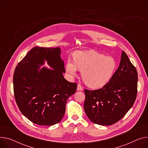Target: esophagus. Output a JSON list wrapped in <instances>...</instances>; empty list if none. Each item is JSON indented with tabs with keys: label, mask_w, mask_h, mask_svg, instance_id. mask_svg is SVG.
Masks as SVG:
<instances>
[{
	"label": "esophagus",
	"mask_w": 148,
	"mask_h": 148,
	"mask_svg": "<svg viewBox=\"0 0 148 148\" xmlns=\"http://www.w3.org/2000/svg\"><path fill=\"white\" fill-rule=\"evenodd\" d=\"M77 90H79V91H81V90H83V87L80 84H78V85H77Z\"/></svg>",
	"instance_id": "1"
}]
</instances>
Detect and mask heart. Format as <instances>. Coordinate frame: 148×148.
I'll use <instances>...</instances> for the list:
<instances>
[{
  "instance_id": "heart-1",
  "label": "heart",
  "mask_w": 148,
  "mask_h": 148,
  "mask_svg": "<svg viewBox=\"0 0 148 148\" xmlns=\"http://www.w3.org/2000/svg\"><path fill=\"white\" fill-rule=\"evenodd\" d=\"M117 62L112 56L93 51H78L73 61L68 58L65 64L68 75L73 77L78 70L85 84L92 88H100L109 83L117 69Z\"/></svg>"
}]
</instances>
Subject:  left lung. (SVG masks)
I'll return each mask as SVG.
<instances>
[{"mask_svg": "<svg viewBox=\"0 0 148 148\" xmlns=\"http://www.w3.org/2000/svg\"><path fill=\"white\" fill-rule=\"evenodd\" d=\"M137 72L124 51L112 79L99 89H84V109L95 124L111 125L120 121L133 105L137 93Z\"/></svg>", "mask_w": 148, "mask_h": 148, "instance_id": "1", "label": "left lung"}]
</instances>
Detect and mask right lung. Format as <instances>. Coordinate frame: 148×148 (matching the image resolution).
I'll return each instance as SVG.
<instances>
[{
  "instance_id": "add662e5",
  "label": "right lung",
  "mask_w": 148,
  "mask_h": 148,
  "mask_svg": "<svg viewBox=\"0 0 148 148\" xmlns=\"http://www.w3.org/2000/svg\"><path fill=\"white\" fill-rule=\"evenodd\" d=\"M59 47H34L16 66L13 77L16 103L21 113L32 123L52 125L60 123L68 98L77 84L65 80L64 62ZM53 68L38 69L44 60Z\"/></svg>"
}]
</instances>
